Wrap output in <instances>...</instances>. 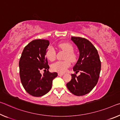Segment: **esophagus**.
I'll return each instance as SVG.
<instances>
[{"mask_svg":"<svg viewBox=\"0 0 120 120\" xmlns=\"http://www.w3.org/2000/svg\"><path fill=\"white\" fill-rule=\"evenodd\" d=\"M64 75V73H58V76H62Z\"/></svg>","mask_w":120,"mask_h":120,"instance_id":"34e87169","label":"esophagus"}]
</instances>
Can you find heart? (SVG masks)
I'll list each match as a JSON object with an SVG mask.
<instances>
[{"label":"heart","instance_id":"heart-1","mask_svg":"<svg viewBox=\"0 0 120 120\" xmlns=\"http://www.w3.org/2000/svg\"><path fill=\"white\" fill-rule=\"evenodd\" d=\"M58 46L66 52L64 56V61H58L52 64V69L53 71L64 73L68 68L71 65V62H75L76 60V56L73 53V46L69 43H60ZM46 56L49 60L53 61L56 56V51L54 47L50 46L47 49Z\"/></svg>","mask_w":120,"mask_h":120}]
</instances>
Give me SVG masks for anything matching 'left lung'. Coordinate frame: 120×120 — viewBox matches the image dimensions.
Segmentation results:
<instances>
[{
    "mask_svg": "<svg viewBox=\"0 0 120 120\" xmlns=\"http://www.w3.org/2000/svg\"><path fill=\"white\" fill-rule=\"evenodd\" d=\"M71 39L76 45L79 52L77 63L73 67L77 73L81 71L77 77L71 74V79L67 83L70 92L77 96L89 94L97 84L101 70V61L98 51L89 40L79 37H71Z\"/></svg>",
    "mask_w": 120,
    "mask_h": 120,
    "instance_id": "left-lung-1",
    "label": "left lung"
}]
</instances>
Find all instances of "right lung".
<instances>
[{"label":"right lung","mask_w":120,"mask_h":120,"mask_svg":"<svg viewBox=\"0 0 120 120\" xmlns=\"http://www.w3.org/2000/svg\"><path fill=\"white\" fill-rule=\"evenodd\" d=\"M50 42L46 39H35L26 46L19 61L21 82L29 94L41 97L51 90L52 81L58 76L49 71L46 52ZM41 69L46 71L41 75Z\"/></svg>","instance_id":"1"}]
</instances>
